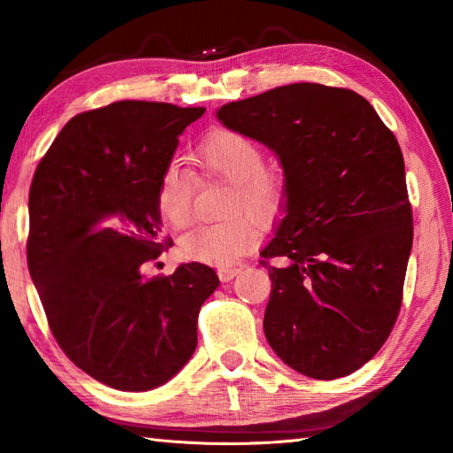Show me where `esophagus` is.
Returning <instances> with one entry per match:
<instances>
[{"label":"esophagus","instance_id":"obj_1","mask_svg":"<svg viewBox=\"0 0 453 453\" xmlns=\"http://www.w3.org/2000/svg\"><path fill=\"white\" fill-rule=\"evenodd\" d=\"M242 273V268H229V266H221V268H218V276H219V280L221 282H229V280H234V278Z\"/></svg>","mask_w":453,"mask_h":453}]
</instances>
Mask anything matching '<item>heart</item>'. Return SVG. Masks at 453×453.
<instances>
[{
  "instance_id": "b5f03b06",
  "label": "heart",
  "mask_w": 453,
  "mask_h": 453,
  "mask_svg": "<svg viewBox=\"0 0 453 453\" xmlns=\"http://www.w3.org/2000/svg\"><path fill=\"white\" fill-rule=\"evenodd\" d=\"M192 161L208 177L232 182L226 214L216 224H200L180 239L185 258L226 266L245 257L258 242V226L250 214L268 219L282 210L288 196V179L276 165H265L258 143L232 128H214L192 150ZM156 208L171 229L188 226L192 216V182L185 171L167 165L156 188Z\"/></svg>"
}]
</instances>
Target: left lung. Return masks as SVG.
<instances>
[{"mask_svg":"<svg viewBox=\"0 0 453 453\" xmlns=\"http://www.w3.org/2000/svg\"><path fill=\"white\" fill-rule=\"evenodd\" d=\"M218 119L271 148L288 179L286 216L261 253L266 341L307 378H344L401 310L412 210L399 142L362 95L321 83L227 103Z\"/></svg>","mask_w":453,"mask_h":453,"instance_id":"left-lung-1","label":"left lung"}]
</instances>
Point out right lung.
<instances>
[{"label": "right lung", "instance_id": "1", "mask_svg": "<svg viewBox=\"0 0 453 453\" xmlns=\"http://www.w3.org/2000/svg\"><path fill=\"white\" fill-rule=\"evenodd\" d=\"M202 107L119 101L65 124L28 190L27 263L48 326L80 370L120 391L171 380L198 342V313L219 280L182 263L143 278L173 245L156 188Z\"/></svg>", "mask_w": 453, "mask_h": 453}]
</instances>
